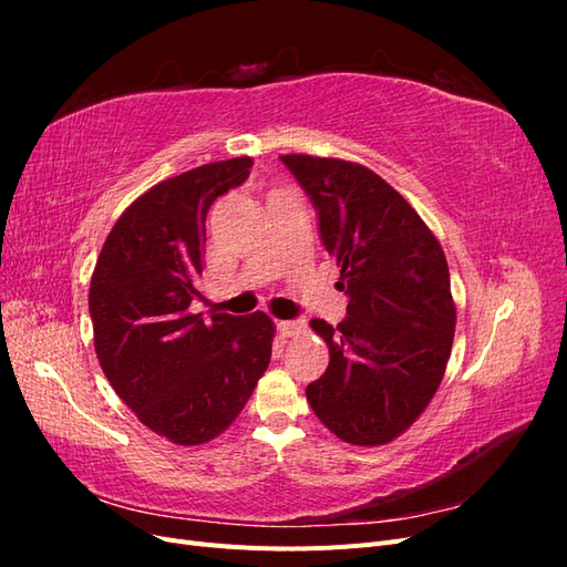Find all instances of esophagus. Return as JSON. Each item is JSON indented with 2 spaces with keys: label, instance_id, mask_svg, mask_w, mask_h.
Returning <instances> with one entry per match:
<instances>
[{
  "label": "esophagus",
  "instance_id": "34e87169",
  "mask_svg": "<svg viewBox=\"0 0 567 567\" xmlns=\"http://www.w3.org/2000/svg\"><path fill=\"white\" fill-rule=\"evenodd\" d=\"M277 326H279L281 336H286V338H298V336L305 333V329H307L305 319H288V321H279Z\"/></svg>",
  "mask_w": 567,
  "mask_h": 567
}]
</instances>
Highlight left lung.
Returning <instances> with one entry per match:
<instances>
[{"label": "left lung", "instance_id": "1", "mask_svg": "<svg viewBox=\"0 0 567 567\" xmlns=\"http://www.w3.org/2000/svg\"><path fill=\"white\" fill-rule=\"evenodd\" d=\"M281 161L312 198L321 244L350 298L336 329L310 321L331 357L307 385V402L342 442L379 447L423 414L447 369L456 326L447 257L373 169L305 153Z\"/></svg>", "mask_w": 567, "mask_h": 567}]
</instances>
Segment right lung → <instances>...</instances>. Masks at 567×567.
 <instances>
[{
	"label": "right lung",
	"instance_id": "right-lung-1",
	"mask_svg": "<svg viewBox=\"0 0 567 567\" xmlns=\"http://www.w3.org/2000/svg\"><path fill=\"white\" fill-rule=\"evenodd\" d=\"M252 158L169 177L120 215L90 284L94 350L109 383L153 433L196 447L241 414L269 367L274 323L192 312L203 274L205 215L241 186Z\"/></svg>",
	"mask_w": 567,
	"mask_h": 567
}]
</instances>
